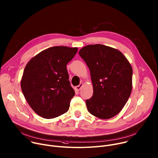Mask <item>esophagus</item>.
Segmentation results:
<instances>
[{
    "instance_id": "34e87169",
    "label": "esophagus",
    "mask_w": 158,
    "mask_h": 158,
    "mask_svg": "<svg viewBox=\"0 0 158 158\" xmlns=\"http://www.w3.org/2000/svg\"><path fill=\"white\" fill-rule=\"evenodd\" d=\"M83 86V84L82 83H81L79 85H77V86H76V89L77 90V91H79V90L82 88V87Z\"/></svg>"
}]
</instances>
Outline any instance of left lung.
Returning <instances> with one entry per match:
<instances>
[{
  "label": "left lung",
  "mask_w": 158,
  "mask_h": 158,
  "mask_svg": "<svg viewBox=\"0 0 158 158\" xmlns=\"http://www.w3.org/2000/svg\"><path fill=\"white\" fill-rule=\"evenodd\" d=\"M88 66L93 97L85 101L93 116L108 119L116 116L127 102L132 87V69L119 50L102 44L87 45L79 52Z\"/></svg>",
  "instance_id": "left-lung-1"
}]
</instances>
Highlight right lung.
<instances>
[{
  "label": "right lung",
  "instance_id": "right-lung-1",
  "mask_svg": "<svg viewBox=\"0 0 158 158\" xmlns=\"http://www.w3.org/2000/svg\"><path fill=\"white\" fill-rule=\"evenodd\" d=\"M77 50L66 46L49 48L27 64L21 79L22 91L32 110L43 118H55L69 110L75 91L66 65Z\"/></svg>",
  "mask_w": 158,
  "mask_h": 158
}]
</instances>
